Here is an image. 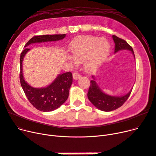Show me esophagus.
Returning a JSON list of instances; mask_svg holds the SVG:
<instances>
[{
  "label": "esophagus",
  "instance_id": "esophagus-1",
  "mask_svg": "<svg viewBox=\"0 0 156 156\" xmlns=\"http://www.w3.org/2000/svg\"><path fill=\"white\" fill-rule=\"evenodd\" d=\"M73 78L75 79V80H77L78 79L80 76H81V74H80L77 71H75L73 74Z\"/></svg>",
  "mask_w": 156,
  "mask_h": 156
}]
</instances>
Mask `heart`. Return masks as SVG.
I'll use <instances>...</instances> for the list:
<instances>
[{
    "label": "heart",
    "mask_w": 156,
    "mask_h": 156,
    "mask_svg": "<svg viewBox=\"0 0 156 156\" xmlns=\"http://www.w3.org/2000/svg\"><path fill=\"white\" fill-rule=\"evenodd\" d=\"M70 50L76 61L82 62L85 60V69L90 73L96 70L105 59L110 50V44L105 38L82 36L73 41ZM69 59L74 63V60L71 57Z\"/></svg>",
    "instance_id": "b5f03b06"
}]
</instances>
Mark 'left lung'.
Wrapping results in <instances>:
<instances>
[{"instance_id":"left-lung-1","label":"left lung","mask_w":156,"mask_h":156,"mask_svg":"<svg viewBox=\"0 0 156 156\" xmlns=\"http://www.w3.org/2000/svg\"><path fill=\"white\" fill-rule=\"evenodd\" d=\"M112 37L115 44L114 50L115 52L121 50H130L134 56L133 48L125 40L119 38L115 35H113ZM92 78L94 80L90 81V85L87 93V96L90 102L95 106L102 111L110 112L117 109L118 108L123 105L131 93V90L127 94L121 97L108 96L100 90L96 82H95L94 76H92Z\"/></svg>"}]
</instances>
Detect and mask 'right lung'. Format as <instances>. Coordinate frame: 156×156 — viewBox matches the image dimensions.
I'll return each mask as SVG.
<instances>
[{"mask_svg":"<svg viewBox=\"0 0 156 156\" xmlns=\"http://www.w3.org/2000/svg\"><path fill=\"white\" fill-rule=\"evenodd\" d=\"M66 34L36 36L26 43L25 47L31 43L53 41L62 39ZM30 48H25L20 55V80L26 97L36 109L42 112H51L61 106L69 96V90L73 82L72 73L67 72L61 74L49 86L41 89L30 87L25 81L22 73L23 58Z\"/></svg>","mask_w":156,"mask_h":156,"instance_id":"add662e5","label":"right lung"}]
</instances>
